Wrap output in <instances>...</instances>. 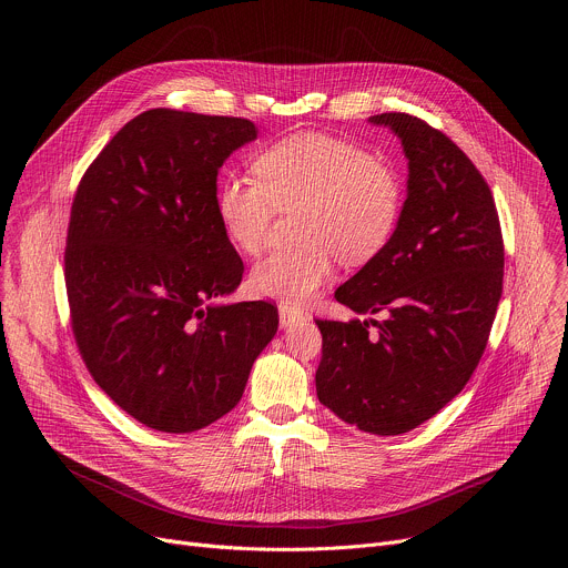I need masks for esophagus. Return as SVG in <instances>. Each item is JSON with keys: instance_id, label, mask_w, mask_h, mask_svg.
<instances>
[{"instance_id": "esophagus-1", "label": "esophagus", "mask_w": 568, "mask_h": 568, "mask_svg": "<svg viewBox=\"0 0 568 568\" xmlns=\"http://www.w3.org/2000/svg\"><path fill=\"white\" fill-rule=\"evenodd\" d=\"M278 316H281V328H290V326H294V323L305 321L303 312H298V310H294L292 305H285V303L278 305Z\"/></svg>"}]
</instances>
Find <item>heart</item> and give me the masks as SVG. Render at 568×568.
I'll return each mask as SVG.
<instances>
[{
	"label": "heart",
	"instance_id": "obj_1",
	"mask_svg": "<svg viewBox=\"0 0 568 568\" xmlns=\"http://www.w3.org/2000/svg\"><path fill=\"white\" fill-rule=\"evenodd\" d=\"M258 182L224 175L215 184V215L242 254H261L276 211L298 209L303 245L274 252L252 270L258 296L285 305L307 303L335 270L373 261L395 233L402 213L397 173L351 141L298 132L274 141L254 159Z\"/></svg>",
	"mask_w": 568,
	"mask_h": 568
}]
</instances>
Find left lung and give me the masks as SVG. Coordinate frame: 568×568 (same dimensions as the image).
Wrapping results in <instances>:
<instances>
[{"instance_id": "left-lung-1", "label": "left lung", "mask_w": 568, "mask_h": 568, "mask_svg": "<svg viewBox=\"0 0 568 568\" xmlns=\"http://www.w3.org/2000/svg\"><path fill=\"white\" fill-rule=\"evenodd\" d=\"M368 123L399 139L407 200L388 245L335 292L355 314L382 318H316V395L344 423L397 436L471 377L504 290V237L488 184L449 136L402 112Z\"/></svg>"}]
</instances>
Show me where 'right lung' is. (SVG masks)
Wrapping results in <instances>:
<instances>
[{
    "label": "right lung",
    "mask_w": 568,
    "mask_h": 568,
    "mask_svg": "<svg viewBox=\"0 0 568 568\" xmlns=\"http://www.w3.org/2000/svg\"><path fill=\"white\" fill-rule=\"evenodd\" d=\"M247 119L156 108L125 123L80 180L64 283L97 384L141 425L189 434L229 414L278 331L267 301L224 303L240 256L215 215Z\"/></svg>",
    "instance_id": "1"
}]
</instances>
